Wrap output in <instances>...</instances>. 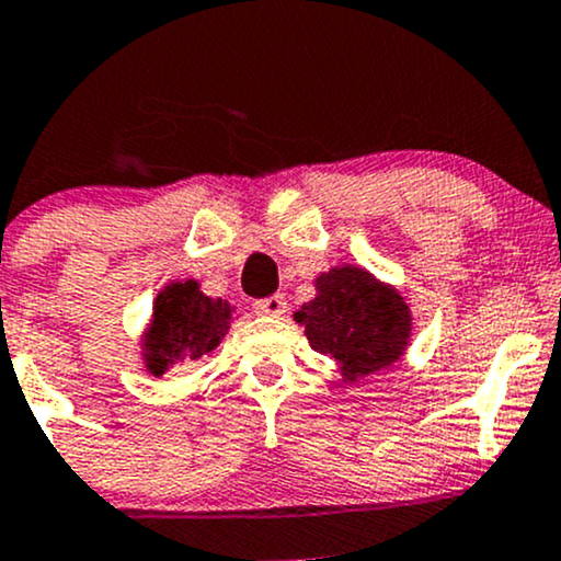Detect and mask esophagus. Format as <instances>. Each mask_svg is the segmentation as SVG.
Returning <instances> with one entry per match:
<instances>
[{
	"label": "esophagus",
	"instance_id": "1",
	"mask_svg": "<svg viewBox=\"0 0 561 561\" xmlns=\"http://www.w3.org/2000/svg\"><path fill=\"white\" fill-rule=\"evenodd\" d=\"M253 308H255V313H259V317L276 319V317H282V313L287 311V298H285V295H272V298H263V300L255 302Z\"/></svg>",
	"mask_w": 561,
	"mask_h": 561
}]
</instances>
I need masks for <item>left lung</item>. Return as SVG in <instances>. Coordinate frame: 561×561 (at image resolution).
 Listing matches in <instances>:
<instances>
[{"label": "left lung", "mask_w": 561, "mask_h": 561, "mask_svg": "<svg viewBox=\"0 0 561 561\" xmlns=\"http://www.w3.org/2000/svg\"><path fill=\"white\" fill-rule=\"evenodd\" d=\"M317 298L295 313L313 351L337 362L343 382L390 369L411 340V308L388 282L343 263L319 274Z\"/></svg>", "instance_id": "obj_1"}]
</instances>
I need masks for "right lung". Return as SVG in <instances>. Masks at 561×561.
Returning a JSON list of instances; mask_svg holds the SVG:
<instances>
[{
    "label": "right lung",
    "instance_id": "obj_1",
    "mask_svg": "<svg viewBox=\"0 0 561 561\" xmlns=\"http://www.w3.org/2000/svg\"><path fill=\"white\" fill-rule=\"evenodd\" d=\"M234 319V306L208 298L197 279L171 282L158 293L152 319L141 332V362L152 377H163L171 366L197 362L221 343Z\"/></svg>",
    "mask_w": 561,
    "mask_h": 561
}]
</instances>
